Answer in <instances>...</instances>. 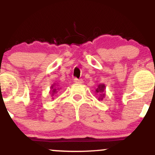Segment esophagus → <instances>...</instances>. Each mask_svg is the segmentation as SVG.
I'll use <instances>...</instances> for the list:
<instances>
[{
	"mask_svg": "<svg viewBox=\"0 0 155 155\" xmlns=\"http://www.w3.org/2000/svg\"><path fill=\"white\" fill-rule=\"evenodd\" d=\"M74 82L76 83H83V80L82 79H74Z\"/></svg>",
	"mask_w": 155,
	"mask_h": 155,
	"instance_id": "1",
	"label": "esophagus"
}]
</instances>
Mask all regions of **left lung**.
<instances>
[{"label":"left lung","mask_w":155,"mask_h":155,"mask_svg":"<svg viewBox=\"0 0 155 155\" xmlns=\"http://www.w3.org/2000/svg\"><path fill=\"white\" fill-rule=\"evenodd\" d=\"M105 89L106 86L104 84H100V85H98L97 88L96 89V93L100 94L99 100H103V98L105 96Z\"/></svg>","instance_id":"left-lung-1"}]
</instances>
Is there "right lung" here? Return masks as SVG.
<instances>
[{
  "label": "right lung",
  "mask_w": 155,
  "mask_h": 155,
  "mask_svg": "<svg viewBox=\"0 0 155 155\" xmlns=\"http://www.w3.org/2000/svg\"><path fill=\"white\" fill-rule=\"evenodd\" d=\"M58 90V88L57 89V87H55V84H54V85H51V96H54V94L55 93H57V91Z\"/></svg>",
  "instance_id": "right-lung-1"
}]
</instances>
